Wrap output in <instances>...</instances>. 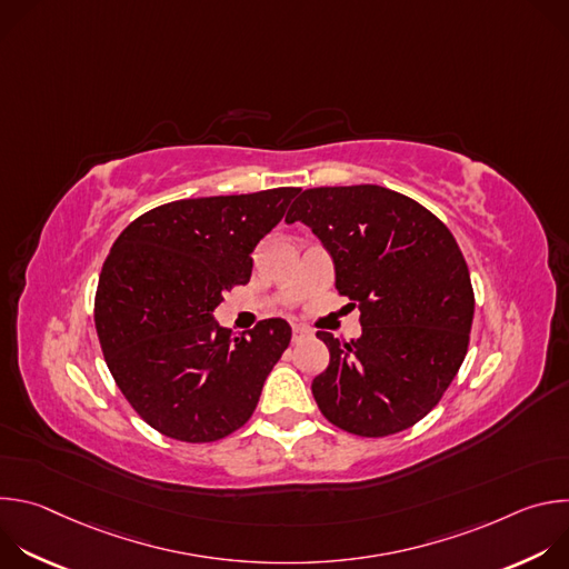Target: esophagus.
<instances>
[{"instance_id": "obj_1", "label": "esophagus", "mask_w": 569, "mask_h": 569, "mask_svg": "<svg viewBox=\"0 0 569 569\" xmlns=\"http://www.w3.org/2000/svg\"><path fill=\"white\" fill-rule=\"evenodd\" d=\"M310 333H308V329H303V327H295L292 329V345H299L301 340H306Z\"/></svg>"}]
</instances>
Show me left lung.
Returning <instances> with one entry per match:
<instances>
[{
	"label": "left lung",
	"mask_w": 569,
	"mask_h": 569,
	"mask_svg": "<svg viewBox=\"0 0 569 569\" xmlns=\"http://www.w3.org/2000/svg\"><path fill=\"white\" fill-rule=\"evenodd\" d=\"M301 220L336 263V288L360 310L362 336L317 331L331 362L312 380L319 412L358 437L419 423L457 376L475 295L450 229L417 200L376 184L306 189L286 222Z\"/></svg>",
	"instance_id": "left-lung-1"
}]
</instances>
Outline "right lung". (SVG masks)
<instances>
[{"mask_svg": "<svg viewBox=\"0 0 569 569\" xmlns=\"http://www.w3.org/2000/svg\"><path fill=\"white\" fill-rule=\"evenodd\" d=\"M301 189L176 200L132 220L103 263L94 323L108 369L157 432L211 443L246 426L290 345L281 317L220 329L222 292L252 277V252Z\"/></svg>", "mask_w": 569, "mask_h": 569, "instance_id": "add662e5", "label": "right lung"}]
</instances>
